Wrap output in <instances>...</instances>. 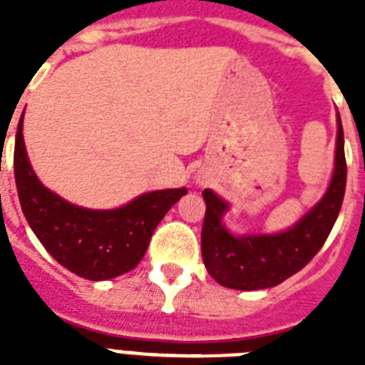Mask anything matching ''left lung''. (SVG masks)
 I'll return each instance as SVG.
<instances>
[{
  "label": "left lung",
  "instance_id": "left-lung-1",
  "mask_svg": "<svg viewBox=\"0 0 365 365\" xmlns=\"http://www.w3.org/2000/svg\"><path fill=\"white\" fill-rule=\"evenodd\" d=\"M346 187L343 125L337 113L335 168L326 193L305 216L280 233L235 235L223 225L229 202L205 189V223L200 233L202 261L210 277L225 288L265 289L301 271L318 254L339 216Z\"/></svg>",
  "mask_w": 365,
  "mask_h": 365
}]
</instances>
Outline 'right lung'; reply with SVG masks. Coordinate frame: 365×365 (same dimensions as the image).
<instances>
[{"label": "right lung", "instance_id": "right-lung-1", "mask_svg": "<svg viewBox=\"0 0 365 365\" xmlns=\"http://www.w3.org/2000/svg\"><path fill=\"white\" fill-rule=\"evenodd\" d=\"M22 119L14 140V182L26 222L39 242L60 265L87 280H110L132 271L155 227L187 189L143 193L113 210L71 205L36 176L26 153Z\"/></svg>", "mask_w": 365, "mask_h": 365}]
</instances>
